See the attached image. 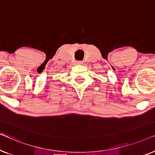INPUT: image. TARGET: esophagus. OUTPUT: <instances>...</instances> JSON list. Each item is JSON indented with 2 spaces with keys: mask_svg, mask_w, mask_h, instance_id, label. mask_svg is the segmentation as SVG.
Here are the masks:
<instances>
[{
  "mask_svg": "<svg viewBox=\"0 0 155 155\" xmlns=\"http://www.w3.org/2000/svg\"><path fill=\"white\" fill-rule=\"evenodd\" d=\"M82 63H83V62H82V61H77L78 64H82Z\"/></svg>",
  "mask_w": 155,
  "mask_h": 155,
  "instance_id": "esophagus-1",
  "label": "esophagus"
}]
</instances>
